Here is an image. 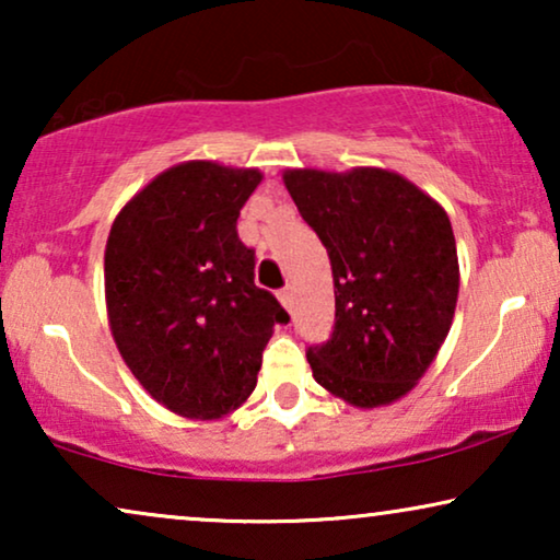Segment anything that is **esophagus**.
<instances>
[{
    "label": "esophagus",
    "instance_id": "obj_1",
    "mask_svg": "<svg viewBox=\"0 0 560 560\" xmlns=\"http://www.w3.org/2000/svg\"><path fill=\"white\" fill-rule=\"evenodd\" d=\"M278 301L282 303V308L290 311V305H293V293H290V288H282V290H280Z\"/></svg>",
    "mask_w": 560,
    "mask_h": 560
}]
</instances>
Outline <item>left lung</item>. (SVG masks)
<instances>
[{"label":"left lung","mask_w":560,"mask_h":560,"mask_svg":"<svg viewBox=\"0 0 560 560\" xmlns=\"http://www.w3.org/2000/svg\"><path fill=\"white\" fill-rule=\"evenodd\" d=\"M282 183L331 259L336 324L331 339L308 349L313 377L354 408L400 400L454 320L458 255L448 213L382 167H293Z\"/></svg>","instance_id":"obj_1"}]
</instances>
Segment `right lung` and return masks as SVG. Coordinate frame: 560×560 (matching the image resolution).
I'll return each mask as SVG.
<instances>
[{"label": "right lung", "instance_id": "right-lung-1", "mask_svg": "<svg viewBox=\"0 0 560 560\" xmlns=\"http://www.w3.org/2000/svg\"><path fill=\"white\" fill-rule=\"evenodd\" d=\"M257 167L188 160L167 167L114 219L104 252L109 328L152 400L217 420L257 385L262 351L288 313L255 285V252L236 234Z\"/></svg>", "mask_w": 560, "mask_h": 560}]
</instances>
